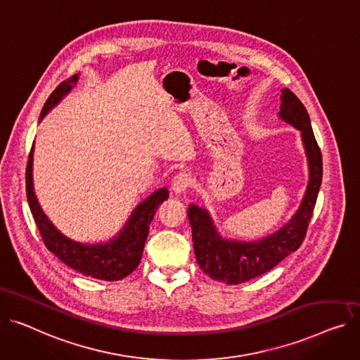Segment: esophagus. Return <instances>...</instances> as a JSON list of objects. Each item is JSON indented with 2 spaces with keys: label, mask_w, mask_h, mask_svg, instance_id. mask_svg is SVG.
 <instances>
[{
  "label": "esophagus",
  "mask_w": 360,
  "mask_h": 360,
  "mask_svg": "<svg viewBox=\"0 0 360 360\" xmlns=\"http://www.w3.org/2000/svg\"><path fill=\"white\" fill-rule=\"evenodd\" d=\"M191 182H193V178H191L189 174L179 172V174H176L174 176L171 186H172V189L175 191L176 194H181V193H184V191H186L189 188Z\"/></svg>",
  "instance_id": "34e87169"
}]
</instances>
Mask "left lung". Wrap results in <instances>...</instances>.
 Returning <instances> with one entry per match:
<instances>
[{
    "instance_id": "left-lung-1",
    "label": "left lung",
    "mask_w": 360,
    "mask_h": 360,
    "mask_svg": "<svg viewBox=\"0 0 360 360\" xmlns=\"http://www.w3.org/2000/svg\"><path fill=\"white\" fill-rule=\"evenodd\" d=\"M281 92L282 103L279 107V118L301 131L309 171L307 191L292 219L260 240L238 242L230 240L217 231L205 208L191 204L186 212L191 229H193L194 252L200 268L210 278L227 285L248 282L266 274L290 253L295 252L304 240L316 207L323 179L321 150L317 145L304 104L288 88Z\"/></svg>"
}]
</instances>
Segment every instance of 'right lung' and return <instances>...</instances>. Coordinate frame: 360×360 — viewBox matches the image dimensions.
Wrapping results in <instances>:
<instances>
[{
	"mask_svg": "<svg viewBox=\"0 0 360 360\" xmlns=\"http://www.w3.org/2000/svg\"><path fill=\"white\" fill-rule=\"evenodd\" d=\"M77 81L78 75H74L58 85V88L51 94V97L47 98L40 112V120L65 97L72 89V85L77 84ZM32 166L33 149L29 155L26 169V193L30 211L41 234L44 246L56 257H59L65 265L85 276L103 281H118L130 275L140 263L155 212L158 207L169 197V191L160 188L155 191L149 198L140 202L131 212L122 231L111 238L110 242L98 245L79 243L62 234L46 217L34 194Z\"/></svg>",
	"mask_w": 360,
	"mask_h": 360,
	"instance_id": "right-lung-1",
	"label": "right lung"
}]
</instances>
